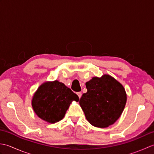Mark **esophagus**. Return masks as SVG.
<instances>
[{
	"instance_id": "1",
	"label": "esophagus",
	"mask_w": 154,
	"mask_h": 154,
	"mask_svg": "<svg viewBox=\"0 0 154 154\" xmlns=\"http://www.w3.org/2000/svg\"><path fill=\"white\" fill-rule=\"evenodd\" d=\"M77 94L78 97H79V98L80 99V98L81 97V96H82V93H81V92H78V93H77Z\"/></svg>"
}]
</instances>
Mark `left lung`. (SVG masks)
Returning <instances> with one entry per match:
<instances>
[{"label":"left lung","mask_w":154,"mask_h":154,"mask_svg":"<svg viewBox=\"0 0 154 154\" xmlns=\"http://www.w3.org/2000/svg\"><path fill=\"white\" fill-rule=\"evenodd\" d=\"M87 92L79 100L87 120L96 127L112 125L122 113L126 103L123 86L109 75L86 83Z\"/></svg>","instance_id":"obj_1"}]
</instances>
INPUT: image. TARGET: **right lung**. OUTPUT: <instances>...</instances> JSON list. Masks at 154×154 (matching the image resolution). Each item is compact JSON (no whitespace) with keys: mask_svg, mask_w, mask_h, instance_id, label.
I'll list each match as a JSON object with an SVG mask.
<instances>
[{"mask_svg":"<svg viewBox=\"0 0 154 154\" xmlns=\"http://www.w3.org/2000/svg\"><path fill=\"white\" fill-rule=\"evenodd\" d=\"M79 99L63 83L55 81L38 88L32 99V107L37 115L46 122L55 123L64 117L73 100Z\"/></svg>","mask_w":154,"mask_h":154,"instance_id":"1","label":"right lung"}]
</instances>
